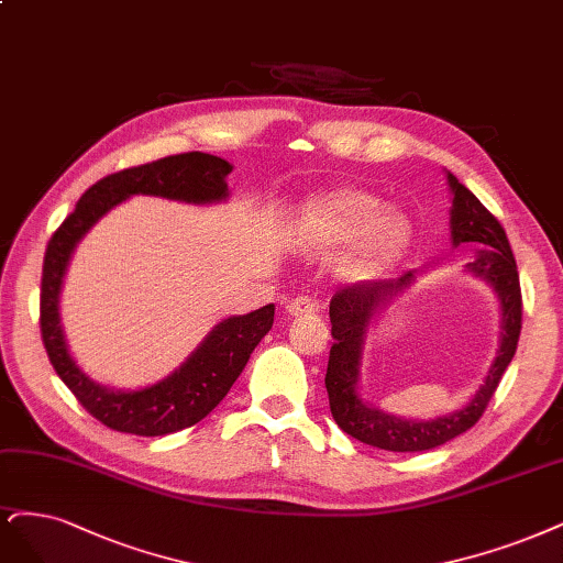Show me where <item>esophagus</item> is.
Wrapping results in <instances>:
<instances>
[{
    "label": "esophagus",
    "mask_w": 563,
    "mask_h": 563,
    "mask_svg": "<svg viewBox=\"0 0 563 563\" xmlns=\"http://www.w3.org/2000/svg\"><path fill=\"white\" fill-rule=\"evenodd\" d=\"M317 309H319V302H317L314 298H309V296H298V298H294V300H288V305H286V312H288L290 317L314 314Z\"/></svg>",
    "instance_id": "esophagus-1"
}]
</instances>
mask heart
<instances>
[{
  "mask_svg": "<svg viewBox=\"0 0 563 563\" xmlns=\"http://www.w3.org/2000/svg\"><path fill=\"white\" fill-rule=\"evenodd\" d=\"M294 240L309 254L352 244L344 269L365 279L402 258L412 242V221L396 207H382L373 192L340 186L305 202L294 223Z\"/></svg>",
  "mask_w": 563,
  "mask_h": 563,
  "instance_id": "obj_1",
  "label": "heart"
}]
</instances>
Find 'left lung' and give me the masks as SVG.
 <instances>
[{
  "instance_id": "obj_1",
  "label": "left lung",
  "mask_w": 563,
  "mask_h": 563,
  "mask_svg": "<svg viewBox=\"0 0 563 563\" xmlns=\"http://www.w3.org/2000/svg\"><path fill=\"white\" fill-rule=\"evenodd\" d=\"M444 174H448V186L452 190V244L459 246L475 242L482 246L477 249L473 263L466 265V273L494 288L500 307V342L487 377L482 379L479 389L461 410L440 415L435 419L396 417L361 398V361L371 328L377 323L384 309L417 282V277L407 273L400 279L363 282L338 290L331 300L335 344L331 346L325 371L331 415L346 435L386 452H426L466 433L487 410V402L498 389L500 377L510 365L519 342L521 290L506 230L466 186L459 184L452 172Z\"/></svg>"
}]
</instances>
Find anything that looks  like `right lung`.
Returning <instances> with one entry per match:
<instances>
[{
  "label": "right lung",
  "mask_w": 563,
  "mask_h": 563,
  "mask_svg": "<svg viewBox=\"0 0 563 563\" xmlns=\"http://www.w3.org/2000/svg\"><path fill=\"white\" fill-rule=\"evenodd\" d=\"M230 172L232 165L228 161L190 151L109 174L84 192L48 242L42 277L44 346L57 377L67 384L76 400L113 431L156 438L202 421L225 398L251 352L269 333L275 305L219 321L196 346V352H190L177 371L161 382L144 389H113L84 373L65 338L60 294L74 249L97 221L132 196H158L188 205L225 202L230 198L225 184Z\"/></svg>",
  "instance_id": "add662e5"
}]
</instances>
